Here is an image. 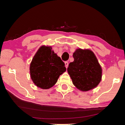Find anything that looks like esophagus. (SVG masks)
<instances>
[{"label":"esophagus","mask_w":125,"mask_h":125,"mask_svg":"<svg viewBox=\"0 0 125 125\" xmlns=\"http://www.w3.org/2000/svg\"><path fill=\"white\" fill-rule=\"evenodd\" d=\"M64 64H65V67L67 68L68 67V64H69L68 62H67V61H65V62H64Z\"/></svg>","instance_id":"34e87169"}]
</instances>
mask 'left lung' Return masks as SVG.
<instances>
[{
  "label": "left lung",
  "instance_id": "1",
  "mask_svg": "<svg viewBox=\"0 0 125 125\" xmlns=\"http://www.w3.org/2000/svg\"><path fill=\"white\" fill-rule=\"evenodd\" d=\"M73 57L74 61L69 64L67 71L74 85L82 92L96 88L102 78V68L94 52L78 48Z\"/></svg>",
  "mask_w": 125,
  "mask_h": 125
}]
</instances>
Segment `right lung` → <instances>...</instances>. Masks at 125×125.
<instances>
[{
	"label": "right lung",
	"instance_id": "right-lung-1",
	"mask_svg": "<svg viewBox=\"0 0 125 125\" xmlns=\"http://www.w3.org/2000/svg\"><path fill=\"white\" fill-rule=\"evenodd\" d=\"M52 48L51 46H41L30 65V73L33 83L42 89L52 87L60 75L66 71L64 63Z\"/></svg>",
	"mask_w": 125,
	"mask_h": 125
}]
</instances>
